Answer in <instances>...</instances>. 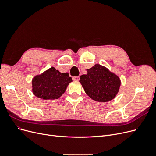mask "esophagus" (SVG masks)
<instances>
[{
	"instance_id": "obj_1",
	"label": "esophagus",
	"mask_w": 156,
	"mask_h": 156,
	"mask_svg": "<svg viewBox=\"0 0 156 156\" xmlns=\"http://www.w3.org/2000/svg\"><path fill=\"white\" fill-rule=\"evenodd\" d=\"M73 80L74 81H78L80 80V77L79 76H73Z\"/></svg>"
}]
</instances>
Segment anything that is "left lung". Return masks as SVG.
<instances>
[{"label": "left lung", "mask_w": 156, "mask_h": 156, "mask_svg": "<svg viewBox=\"0 0 156 156\" xmlns=\"http://www.w3.org/2000/svg\"><path fill=\"white\" fill-rule=\"evenodd\" d=\"M80 76V82L86 94L98 102H108L117 95L120 85L119 78L106 67L96 64Z\"/></svg>", "instance_id": "1"}]
</instances>
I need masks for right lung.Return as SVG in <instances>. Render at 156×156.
Listing matches in <instances>:
<instances>
[{
    "instance_id": "obj_1",
    "label": "right lung",
    "mask_w": 156,
    "mask_h": 156,
    "mask_svg": "<svg viewBox=\"0 0 156 156\" xmlns=\"http://www.w3.org/2000/svg\"><path fill=\"white\" fill-rule=\"evenodd\" d=\"M71 82L72 78L68 73H62L52 67L33 78V93L43 99H57L65 92Z\"/></svg>"
}]
</instances>
